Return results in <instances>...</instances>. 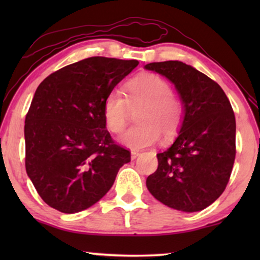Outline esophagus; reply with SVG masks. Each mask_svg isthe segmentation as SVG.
<instances>
[{
  "label": "esophagus",
  "instance_id": "1",
  "mask_svg": "<svg viewBox=\"0 0 260 260\" xmlns=\"http://www.w3.org/2000/svg\"><path fill=\"white\" fill-rule=\"evenodd\" d=\"M138 155H140V152L136 151V150H133L131 151V159H135L138 157Z\"/></svg>",
  "mask_w": 260,
  "mask_h": 260
}]
</instances>
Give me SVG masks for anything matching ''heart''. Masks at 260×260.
Listing matches in <instances>:
<instances>
[{
    "instance_id": "1",
    "label": "heart",
    "mask_w": 260,
    "mask_h": 260,
    "mask_svg": "<svg viewBox=\"0 0 260 260\" xmlns=\"http://www.w3.org/2000/svg\"><path fill=\"white\" fill-rule=\"evenodd\" d=\"M125 98L119 92L112 91L106 95L103 104L105 125L113 134L125 129L129 108L142 106L137 116L138 125L130 127L119 137V142L127 148L143 149L159 140V133L172 137L182 123V106L172 94V87L161 77L143 73L124 86Z\"/></svg>"
}]
</instances>
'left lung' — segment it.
<instances>
[{
	"mask_svg": "<svg viewBox=\"0 0 260 260\" xmlns=\"http://www.w3.org/2000/svg\"><path fill=\"white\" fill-rule=\"evenodd\" d=\"M174 84L183 119L174 143L158 152L147 188L156 200L193 213L223 193L236 158V117L222 88L193 66L177 60L144 66Z\"/></svg>",
	"mask_w": 260,
	"mask_h": 260,
	"instance_id": "obj_1",
	"label": "left lung"
}]
</instances>
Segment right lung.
Listing matches in <instances>:
<instances>
[{"label": "right lung", "instance_id": "right-lung-1", "mask_svg": "<svg viewBox=\"0 0 260 260\" xmlns=\"http://www.w3.org/2000/svg\"><path fill=\"white\" fill-rule=\"evenodd\" d=\"M137 65L93 56L62 67L38 86L24 120L26 170L52 208L72 214L97 204L130 162V151L106 130L103 104Z\"/></svg>", "mask_w": 260, "mask_h": 260}]
</instances>
